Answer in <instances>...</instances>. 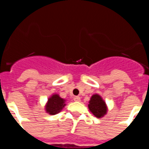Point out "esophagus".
<instances>
[{
  "label": "esophagus",
  "instance_id": "1",
  "mask_svg": "<svg viewBox=\"0 0 149 149\" xmlns=\"http://www.w3.org/2000/svg\"><path fill=\"white\" fill-rule=\"evenodd\" d=\"M73 100H74L75 102H79L80 100H81V99H80L79 96H75V97L73 98Z\"/></svg>",
  "mask_w": 149,
  "mask_h": 149
}]
</instances>
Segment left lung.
I'll use <instances>...</instances> for the list:
<instances>
[{
    "instance_id": "left-lung-1",
    "label": "left lung",
    "mask_w": 149,
    "mask_h": 149,
    "mask_svg": "<svg viewBox=\"0 0 149 149\" xmlns=\"http://www.w3.org/2000/svg\"><path fill=\"white\" fill-rule=\"evenodd\" d=\"M88 108L91 113L97 118L104 116L108 111L105 102L99 94H93L91 96L88 104Z\"/></svg>"
}]
</instances>
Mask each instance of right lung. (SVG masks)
I'll return each mask as SVG.
<instances>
[{"mask_svg": "<svg viewBox=\"0 0 149 149\" xmlns=\"http://www.w3.org/2000/svg\"><path fill=\"white\" fill-rule=\"evenodd\" d=\"M66 105L65 100L61 98L58 94H53L48 99L45 106L46 112L50 115L58 113Z\"/></svg>", "mask_w": 149, "mask_h": 149, "instance_id": "right-lung-1", "label": "right lung"}]
</instances>
